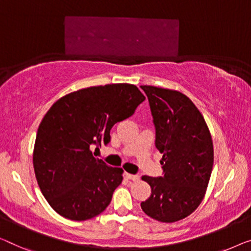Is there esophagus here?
Segmentation results:
<instances>
[{
  "label": "esophagus",
  "mask_w": 251,
  "mask_h": 251,
  "mask_svg": "<svg viewBox=\"0 0 251 251\" xmlns=\"http://www.w3.org/2000/svg\"><path fill=\"white\" fill-rule=\"evenodd\" d=\"M125 177L128 179V180H132V181H137L138 179H140V176L130 175V174H125Z\"/></svg>",
  "instance_id": "1"
}]
</instances>
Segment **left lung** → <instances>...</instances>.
Listing matches in <instances>:
<instances>
[{
	"instance_id": "1",
	"label": "left lung",
	"mask_w": 251,
	"mask_h": 251,
	"mask_svg": "<svg viewBox=\"0 0 251 251\" xmlns=\"http://www.w3.org/2000/svg\"><path fill=\"white\" fill-rule=\"evenodd\" d=\"M162 153L161 177L143 176L151 196L141 207L150 218L171 223L192 214L201 203L211 178L214 152L203 115L188 97L175 90L142 85Z\"/></svg>"
}]
</instances>
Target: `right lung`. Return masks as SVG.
<instances>
[{"label": "right lung", "instance_id": "1", "mask_svg": "<svg viewBox=\"0 0 251 251\" xmlns=\"http://www.w3.org/2000/svg\"><path fill=\"white\" fill-rule=\"evenodd\" d=\"M145 97L128 83L90 87L57 100L37 132L33 169L44 197L73 221L99 215L122 184L123 169L93 155L110 142L116 123L135 113Z\"/></svg>", "mask_w": 251, "mask_h": 251}]
</instances>
